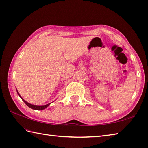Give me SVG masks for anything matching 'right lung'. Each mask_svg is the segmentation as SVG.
<instances>
[{
    "mask_svg": "<svg viewBox=\"0 0 148 148\" xmlns=\"http://www.w3.org/2000/svg\"><path fill=\"white\" fill-rule=\"evenodd\" d=\"M18 92V91H17ZM18 94L19 95V92H18ZM19 97H21V96L19 95ZM21 98L22 99V100L25 103V104L27 106H29V108H32V109H34V110H43V109H45V108H46L49 105H50V103H49V104H47V105H32V104H30V103H27V102H26L25 100H24V99L21 97Z\"/></svg>",
    "mask_w": 148,
    "mask_h": 148,
    "instance_id": "obj_1",
    "label": "right lung"
}]
</instances>
